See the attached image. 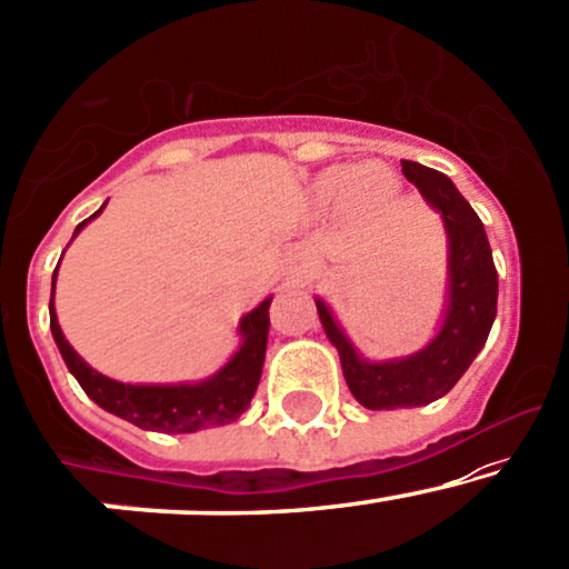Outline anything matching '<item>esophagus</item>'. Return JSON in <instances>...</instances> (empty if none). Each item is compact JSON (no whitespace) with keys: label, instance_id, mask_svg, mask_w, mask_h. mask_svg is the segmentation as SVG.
Wrapping results in <instances>:
<instances>
[{"label":"esophagus","instance_id":"obj_1","mask_svg":"<svg viewBox=\"0 0 569 569\" xmlns=\"http://www.w3.org/2000/svg\"><path fill=\"white\" fill-rule=\"evenodd\" d=\"M305 274H308V259H305L299 251H289L286 253V278L291 280H302Z\"/></svg>","mask_w":569,"mask_h":569}]
</instances>
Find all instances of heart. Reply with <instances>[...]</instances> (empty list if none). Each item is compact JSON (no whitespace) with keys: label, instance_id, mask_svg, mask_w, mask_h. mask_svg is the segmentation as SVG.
Segmentation results:
<instances>
[{"label":"heart","instance_id":"obj_1","mask_svg":"<svg viewBox=\"0 0 569 569\" xmlns=\"http://www.w3.org/2000/svg\"><path fill=\"white\" fill-rule=\"evenodd\" d=\"M318 202L335 204L346 199L356 216L378 213L395 197V178L386 167H329L316 178Z\"/></svg>","mask_w":569,"mask_h":569}]
</instances>
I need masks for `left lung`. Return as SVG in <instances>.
Segmentation results:
<instances>
[{"instance_id": "left-lung-1", "label": "left lung", "mask_w": 569, "mask_h": 569, "mask_svg": "<svg viewBox=\"0 0 569 569\" xmlns=\"http://www.w3.org/2000/svg\"><path fill=\"white\" fill-rule=\"evenodd\" d=\"M402 172L442 216L448 232V308L440 332L413 356L365 361L337 327L327 302L316 299L348 389L367 410L418 408L446 397L486 346L497 316V267L478 213L442 172L416 161H402Z\"/></svg>"}]
</instances>
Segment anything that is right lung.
<instances>
[{"label": "right lung", "instance_id": "1", "mask_svg": "<svg viewBox=\"0 0 569 569\" xmlns=\"http://www.w3.org/2000/svg\"><path fill=\"white\" fill-rule=\"evenodd\" d=\"M104 210H97L91 218H97ZM86 218L78 223L74 234L91 221ZM59 270V267H56ZM56 270H53V289H56ZM270 302L267 297L259 308L240 321L242 342L237 353L213 378L202 380V383H178V386H132V383H118L102 372L91 370L70 342L64 340L59 327V318L53 310V295H51V332L56 346H59L61 359H64L67 370L72 372L80 389L89 395L99 408L108 413L127 418L129 423L140 429H151V432L164 435H189L199 432L208 427H223L232 423L248 410L251 405L256 386H259L261 367H264V351H267V332H270Z\"/></svg>", "mask_w": 569, "mask_h": 569}]
</instances>
